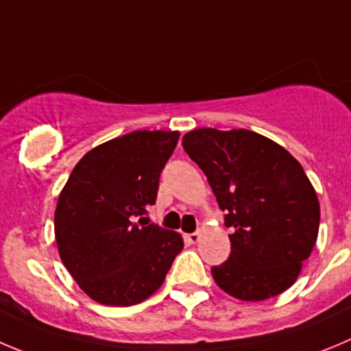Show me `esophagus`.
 Returning <instances> with one entry per match:
<instances>
[{"mask_svg": "<svg viewBox=\"0 0 351 351\" xmlns=\"http://www.w3.org/2000/svg\"><path fill=\"white\" fill-rule=\"evenodd\" d=\"M186 242H191V244H195V242L201 239V232H194V234H186L185 235Z\"/></svg>", "mask_w": 351, "mask_h": 351, "instance_id": "1", "label": "esophagus"}]
</instances>
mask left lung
Instances as JSON below:
<instances>
[{
	"instance_id": "left-lung-1",
	"label": "left lung",
	"mask_w": 351,
	"mask_h": 351,
	"mask_svg": "<svg viewBox=\"0 0 351 351\" xmlns=\"http://www.w3.org/2000/svg\"><path fill=\"white\" fill-rule=\"evenodd\" d=\"M208 176L230 227L232 251L211 268L230 296L263 301L296 282L319 235L320 206L301 165L279 143L250 130L199 128L182 140Z\"/></svg>"
}]
</instances>
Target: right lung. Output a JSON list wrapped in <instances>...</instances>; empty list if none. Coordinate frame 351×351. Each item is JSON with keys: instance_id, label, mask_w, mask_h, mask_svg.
<instances>
[{"instance_id": "right-lung-1", "label": "right lung", "mask_w": 351, "mask_h": 351, "mask_svg": "<svg viewBox=\"0 0 351 351\" xmlns=\"http://www.w3.org/2000/svg\"><path fill=\"white\" fill-rule=\"evenodd\" d=\"M178 131H133L95 147L58 195L55 239L62 263L97 303L131 306L152 296L183 250L182 235L142 223Z\"/></svg>"}]
</instances>
